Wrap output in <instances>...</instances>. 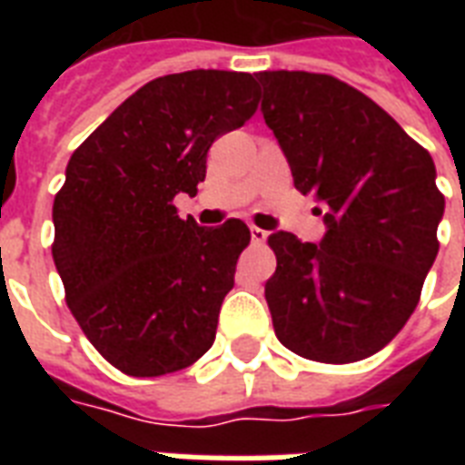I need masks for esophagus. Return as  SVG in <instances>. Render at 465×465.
<instances>
[{"label":"esophagus","mask_w":465,"mask_h":465,"mask_svg":"<svg viewBox=\"0 0 465 465\" xmlns=\"http://www.w3.org/2000/svg\"><path fill=\"white\" fill-rule=\"evenodd\" d=\"M251 239H253V243H265L268 241V232L258 229V226H251Z\"/></svg>","instance_id":"obj_1"}]
</instances>
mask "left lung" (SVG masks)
Returning a JSON list of instances; mask_svg holds the SVG:
<instances>
[{"mask_svg":"<svg viewBox=\"0 0 465 465\" xmlns=\"http://www.w3.org/2000/svg\"><path fill=\"white\" fill-rule=\"evenodd\" d=\"M258 82L294 188L316 195L328 226L321 243L290 232L268 239L275 335L306 360L360 361L408 323L440 251L434 161L381 105L335 76L280 69Z\"/></svg>","mask_w":465,"mask_h":465,"instance_id":"obj_1","label":"left lung"}]
</instances>
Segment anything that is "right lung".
<instances>
[{"label":"right lung","instance_id":"1","mask_svg":"<svg viewBox=\"0 0 465 465\" xmlns=\"http://www.w3.org/2000/svg\"><path fill=\"white\" fill-rule=\"evenodd\" d=\"M258 108L253 74L193 69L159 76L82 142L54 195L53 261L91 345L127 376L190 367L214 342L222 302L251 232L181 219L207 152Z\"/></svg>","mask_w":465,"mask_h":465}]
</instances>
